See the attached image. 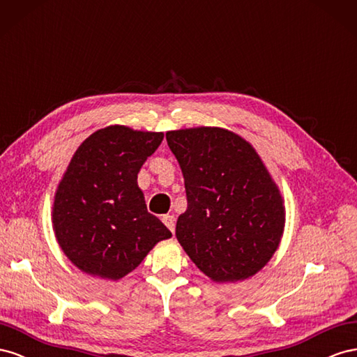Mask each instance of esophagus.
I'll return each mask as SVG.
<instances>
[{
  "instance_id": "esophagus-1",
  "label": "esophagus",
  "mask_w": 357,
  "mask_h": 357,
  "mask_svg": "<svg viewBox=\"0 0 357 357\" xmlns=\"http://www.w3.org/2000/svg\"><path fill=\"white\" fill-rule=\"evenodd\" d=\"M162 222L166 224L167 229H169L172 233L175 231V217H173V215H165V217H162Z\"/></svg>"
}]
</instances>
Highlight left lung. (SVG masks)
Segmentation results:
<instances>
[{
    "instance_id": "8db88e82",
    "label": "left lung",
    "mask_w": 357,
    "mask_h": 357,
    "mask_svg": "<svg viewBox=\"0 0 357 357\" xmlns=\"http://www.w3.org/2000/svg\"><path fill=\"white\" fill-rule=\"evenodd\" d=\"M185 181L188 206L176 238L212 281L256 275L277 251L286 222L281 192L245 139L218 127L166 133Z\"/></svg>"
}]
</instances>
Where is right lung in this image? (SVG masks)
Returning <instances> with one entry per match:
<instances>
[{"label": "right lung", "mask_w": 357, "mask_h": 357, "mask_svg": "<svg viewBox=\"0 0 357 357\" xmlns=\"http://www.w3.org/2000/svg\"><path fill=\"white\" fill-rule=\"evenodd\" d=\"M162 137L109 126L75 152L55 192L52 222L61 250L82 272L116 281L172 236L148 212L137 185L140 167Z\"/></svg>", "instance_id": "1"}]
</instances>
